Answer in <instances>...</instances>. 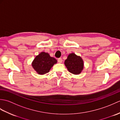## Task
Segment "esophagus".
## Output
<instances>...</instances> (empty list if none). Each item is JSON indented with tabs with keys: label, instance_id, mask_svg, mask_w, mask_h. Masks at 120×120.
<instances>
[{
	"label": "esophagus",
	"instance_id": "1",
	"mask_svg": "<svg viewBox=\"0 0 120 120\" xmlns=\"http://www.w3.org/2000/svg\"><path fill=\"white\" fill-rule=\"evenodd\" d=\"M58 63H62V59L61 58H58Z\"/></svg>",
	"mask_w": 120,
	"mask_h": 120
}]
</instances>
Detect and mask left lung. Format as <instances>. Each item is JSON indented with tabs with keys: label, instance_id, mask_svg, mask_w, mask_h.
I'll list each match as a JSON object with an SVG mask.
<instances>
[{
	"label": "left lung",
	"instance_id": "obj_1",
	"mask_svg": "<svg viewBox=\"0 0 120 120\" xmlns=\"http://www.w3.org/2000/svg\"><path fill=\"white\" fill-rule=\"evenodd\" d=\"M64 64L68 71L75 75L79 74L83 68L82 59L74 53L68 56V58L65 60Z\"/></svg>",
	"mask_w": 120,
	"mask_h": 120
}]
</instances>
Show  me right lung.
<instances>
[{"label":"right lung","mask_w":120,"mask_h":120,"mask_svg":"<svg viewBox=\"0 0 120 120\" xmlns=\"http://www.w3.org/2000/svg\"><path fill=\"white\" fill-rule=\"evenodd\" d=\"M57 62V60L50 57L48 53L42 52L35 58L32 66L39 74L43 75L49 72L50 68Z\"/></svg>","instance_id":"add662e5"}]
</instances>
